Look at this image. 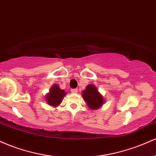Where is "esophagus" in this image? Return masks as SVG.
Segmentation results:
<instances>
[{
  "label": "esophagus",
  "mask_w": 156,
  "mask_h": 156,
  "mask_svg": "<svg viewBox=\"0 0 156 156\" xmlns=\"http://www.w3.org/2000/svg\"><path fill=\"white\" fill-rule=\"evenodd\" d=\"M71 92L74 93V94H76V93L78 92V89H71Z\"/></svg>",
  "instance_id": "obj_1"
}]
</instances>
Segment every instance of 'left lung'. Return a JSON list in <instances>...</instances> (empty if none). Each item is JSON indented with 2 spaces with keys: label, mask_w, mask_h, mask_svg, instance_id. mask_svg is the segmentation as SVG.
<instances>
[{
  "label": "left lung",
  "mask_w": 156,
  "mask_h": 156,
  "mask_svg": "<svg viewBox=\"0 0 156 156\" xmlns=\"http://www.w3.org/2000/svg\"><path fill=\"white\" fill-rule=\"evenodd\" d=\"M82 98L87 103V106L92 110L101 108L105 103L103 96L98 92V87L93 84L87 85L86 89L82 91Z\"/></svg>",
  "instance_id": "1"
}]
</instances>
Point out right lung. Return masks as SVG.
I'll return each instance as SVG.
<instances>
[{"label":"right lung","mask_w":156,"mask_h":156,"mask_svg":"<svg viewBox=\"0 0 156 156\" xmlns=\"http://www.w3.org/2000/svg\"><path fill=\"white\" fill-rule=\"evenodd\" d=\"M67 94L64 89H61L59 86L54 84L51 87L49 92L45 95V101L52 107H57L63 101L64 96Z\"/></svg>","instance_id":"right-lung-1"}]
</instances>
